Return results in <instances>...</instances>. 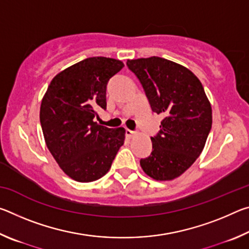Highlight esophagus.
<instances>
[{"label": "esophagus", "mask_w": 249, "mask_h": 249, "mask_svg": "<svg viewBox=\"0 0 249 249\" xmlns=\"http://www.w3.org/2000/svg\"><path fill=\"white\" fill-rule=\"evenodd\" d=\"M125 135L127 137H132L133 135H135V132H134V130H130V129H126L125 130Z\"/></svg>", "instance_id": "obj_1"}]
</instances>
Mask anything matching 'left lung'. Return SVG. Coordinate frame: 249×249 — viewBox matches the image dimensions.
<instances>
[{"label": "left lung", "instance_id": "left-lung-1", "mask_svg": "<svg viewBox=\"0 0 249 249\" xmlns=\"http://www.w3.org/2000/svg\"><path fill=\"white\" fill-rule=\"evenodd\" d=\"M126 65L140 80L151 111L163 116L159 132L150 137L153 150L141 159V166L155 180L175 179L199 157L212 127L203 86L185 67L160 57Z\"/></svg>", "mask_w": 249, "mask_h": 249}]
</instances>
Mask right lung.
<instances>
[{
	"label": "right lung",
	"instance_id": "right-lung-1",
	"mask_svg": "<svg viewBox=\"0 0 249 249\" xmlns=\"http://www.w3.org/2000/svg\"><path fill=\"white\" fill-rule=\"evenodd\" d=\"M123 62L91 57L61 71L50 82L40 105V125L46 145L66 175L91 182L109 170L124 144L123 127L99 125L107 109V87Z\"/></svg>",
	"mask_w": 249,
	"mask_h": 249
}]
</instances>
